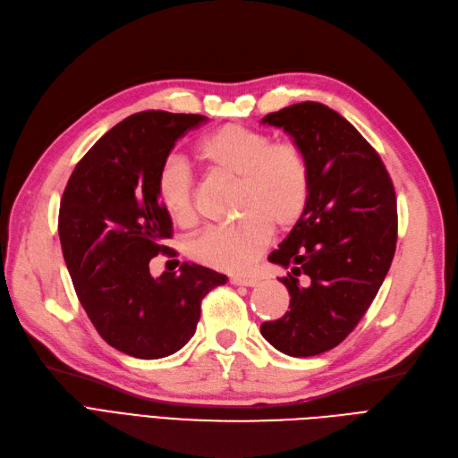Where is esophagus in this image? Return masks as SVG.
Returning <instances> with one entry per match:
<instances>
[{"label":"esophagus","instance_id":"1","mask_svg":"<svg viewBox=\"0 0 458 458\" xmlns=\"http://www.w3.org/2000/svg\"><path fill=\"white\" fill-rule=\"evenodd\" d=\"M230 283L235 286H255L259 281L255 277H245V276H233L230 277Z\"/></svg>","mask_w":458,"mask_h":458}]
</instances>
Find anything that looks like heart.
I'll return each mask as SVG.
<instances>
[{
  "label": "heart",
  "instance_id": "1",
  "mask_svg": "<svg viewBox=\"0 0 458 458\" xmlns=\"http://www.w3.org/2000/svg\"><path fill=\"white\" fill-rule=\"evenodd\" d=\"M196 157L215 175L235 181L233 208L240 218L211 226L189 242L192 260L220 272H243L277 230L293 228L310 201L311 172L306 152L293 141L243 124H226L196 145ZM194 181L186 164L169 160L157 177V198L179 226L196 220Z\"/></svg>",
  "mask_w": 458,
  "mask_h": 458
}]
</instances>
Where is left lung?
<instances>
[{
	"label": "left lung",
	"instance_id": "left-lung-1",
	"mask_svg": "<svg viewBox=\"0 0 458 458\" xmlns=\"http://www.w3.org/2000/svg\"><path fill=\"white\" fill-rule=\"evenodd\" d=\"M262 124L283 128L306 152L311 189L306 211L267 259L291 269L279 279L291 310L260 332L289 357H315L354 330L391 267L394 186L376 148L323 104L289 106Z\"/></svg>",
	"mask_w": 458,
	"mask_h": 458
}]
</instances>
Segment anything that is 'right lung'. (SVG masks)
Listing matches in <instances>:
<instances>
[{
  "instance_id": "1",
  "label": "right lung",
  "mask_w": 458,
  "mask_h": 458,
  "mask_svg": "<svg viewBox=\"0 0 458 458\" xmlns=\"http://www.w3.org/2000/svg\"><path fill=\"white\" fill-rule=\"evenodd\" d=\"M208 118L143 111L111 128L81 158L60 201L58 233L81 306L104 340L135 359H162L196 332L201 300L226 276L198 264L152 277L172 238L157 177L175 141Z\"/></svg>"
}]
</instances>
